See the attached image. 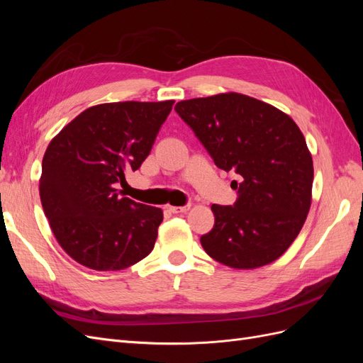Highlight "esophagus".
<instances>
[{
	"mask_svg": "<svg viewBox=\"0 0 363 363\" xmlns=\"http://www.w3.org/2000/svg\"><path fill=\"white\" fill-rule=\"evenodd\" d=\"M168 208H169V212H172V213H184V212L189 211L191 204H186V206H169Z\"/></svg>",
	"mask_w": 363,
	"mask_h": 363,
	"instance_id": "obj_1",
	"label": "esophagus"
}]
</instances>
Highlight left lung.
<instances>
[{"label":"left lung","mask_w":363,"mask_h":363,"mask_svg":"<svg viewBox=\"0 0 363 363\" xmlns=\"http://www.w3.org/2000/svg\"><path fill=\"white\" fill-rule=\"evenodd\" d=\"M175 112L218 168L235 171L238 200L212 204L215 225L204 251L236 269L279 259L298 236L312 203L313 162L294 119L271 104L228 92L180 101Z\"/></svg>","instance_id":"left-lung-1"}]
</instances>
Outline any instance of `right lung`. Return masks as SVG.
<instances>
[{"label":"right lung","mask_w":363,"mask_h":363,"mask_svg":"<svg viewBox=\"0 0 363 363\" xmlns=\"http://www.w3.org/2000/svg\"><path fill=\"white\" fill-rule=\"evenodd\" d=\"M174 101L106 103L62 128L43 155L39 194L60 247L80 265L119 271L155 248L159 207L121 196L125 171L147 159Z\"/></svg>","instance_id":"add662e5"}]
</instances>
